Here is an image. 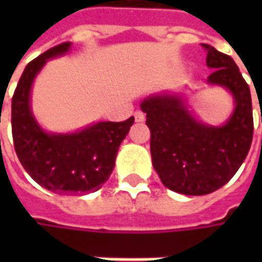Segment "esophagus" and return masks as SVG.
<instances>
[{
  "label": "esophagus",
  "instance_id": "esophagus-1",
  "mask_svg": "<svg viewBox=\"0 0 262 262\" xmlns=\"http://www.w3.org/2000/svg\"><path fill=\"white\" fill-rule=\"evenodd\" d=\"M134 118H136L137 122H143V121L146 119V115H144L143 111H136V112H134Z\"/></svg>",
  "mask_w": 262,
  "mask_h": 262
}]
</instances>
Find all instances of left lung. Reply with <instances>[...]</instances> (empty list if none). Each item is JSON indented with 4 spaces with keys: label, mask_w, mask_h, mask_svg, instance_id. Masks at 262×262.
Returning a JSON list of instances; mask_svg holds the SVG:
<instances>
[{
    "label": "left lung",
    "mask_w": 262,
    "mask_h": 262,
    "mask_svg": "<svg viewBox=\"0 0 262 262\" xmlns=\"http://www.w3.org/2000/svg\"><path fill=\"white\" fill-rule=\"evenodd\" d=\"M207 81L226 87L235 97V112L223 126L198 122L176 96H153L141 103L150 129V151L160 181L185 195H206L227 184L244 163L254 134L249 86L235 61L216 48L201 43Z\"/></svg>",
    "instance_id": "left-lung-1"
}]
</instances>
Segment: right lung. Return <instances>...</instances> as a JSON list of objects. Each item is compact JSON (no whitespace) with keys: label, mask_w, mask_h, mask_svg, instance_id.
<instances>
[{"label":"right lung","mask_w":262,"mask_h":262,"mask_svg":"<svg viewBox=\"0 0 262 262\" xmlns=\"http://www.w3.org/2000/svg\"><path fill=\"white\" fill-rule=\"evenodd\" d=\"M70 46V42L54 46L27 64L13 95L11 131L20 163L39 185L56 194H84L109 179L134 116L122 122H97L66 136L40 129L29 105L30 87L46 59L66 54Z\"/></svg>","instance_id":"add662e5"}]
</instances>
